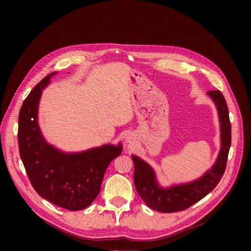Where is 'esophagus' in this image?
<instances>
[{"label": "esophagus", "mask_w": 251, "mask_h": 251, "mask_svg": "<svg viewBox=\"0 0 251 251\" xmlns=\"http://www.w3.org/2000/svg\"><path fill=\"white\" fill-rule=\"evenodd\" d=\"M126 141H127L128 143H132V138H131V136H129V137L126 138Z\"/></svg>", "instance_id": "obj_1"}]
</instances>
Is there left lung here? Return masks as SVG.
<instances>
[{"instance_id": "obj_1", "label": "left lung", "mask_w": 251, "mask_h": 251, "mask_svg": "<svg viewBox=\"0 0 251 251\" xmlns=\"http://www.w3.org/2000/svg\"><path fill=\"white\" fill-rule=\"evenodd\" d=\"M216 103L221 126V150L215 165L200 179L174 185L168 188L160 186L152 168L132 155L134 163V183L137 193L146 204L161 213H174L186 209L202 200L212 191L222 179L226 170L228 153L231 147V123L225 98L220 90L207 92Z\"/></svg>"}]
</instances>
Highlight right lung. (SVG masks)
<instances>
[{
	"mask_svg": "<svg viewBox=\"0 0 251 251\" xmlns=\"http://www.w3.org/2000/svg\"><path fill=\"white\" fill-rule=\"evenodd\" d=\"M47 75L23 101L18 118L19 153L34 190L45 200L69 210H80L96 200L110 163L120 155L122 146L104 144L85 151L66 153L42 135L37 123L38 102L50 83Z\"/></svg>",
	"mask_w": 251,
	"mask_h": 251,
	"instance_id": "obj_1",
	"label": "right lung"
}]
</instances>
